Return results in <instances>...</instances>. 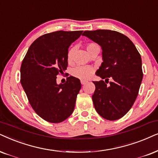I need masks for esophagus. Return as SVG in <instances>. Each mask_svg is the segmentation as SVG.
Wrapping results in <instances>:
<instances>
[{
	"instance_id": "esophagus-1",
	"label": "esophagus",
	"mask_w": 158,
	"mask_h": 158,
	"mask_svg": "<svg viewBox=\"0 0 158 158\" xmlns=\"http://www.w3.org/2000/svg\"><path fill=\"white\" fill-rule=\"evenodd\" d=\"M87 83V81H85V80H81V84L82 85H85V84Z\"/></svg>"
}]
</instances>
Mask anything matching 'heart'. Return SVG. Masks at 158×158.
Segmentation results:
<instances>
[{
  "mask_svg": "<svg viewBox=\"0 0 158 158\" xmlns=\"http://www.w3.org/2000/svg\"><path fill=\"white\" fill-rule=\"evenodd\" d=\"M86 49L89 54L95 49H99L96 44L89 43L86 45ZM74 55V48H70L67 52V60L69 63H72ZM95 72V68L90 65H78L71 71V74L81 80H87L90 78Z\"/></svg>",
  "mask_w": 158,
  "mask_h": 158,
  "instance_id": "obj_1",
  "label": "heart"
}]
</instances>
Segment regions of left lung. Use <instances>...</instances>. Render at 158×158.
<instances>
[{
  "label": "left lung",
  "instance_id": "1",
  "mask_svg": "<svg viewBox=\"0 0 158 158\" xmlns=\"http://www.w3.org/2000/svg\"><path fill=\"white\" fill-rule=\"evenodd\" d=\"M82 35L102 49L103 63L96 75L103 80L93 81L95 110L108 120H116L127 113L139 94L143 79L141 55L126 35L110 30L86 31ZM109 77L112 81L108 83Z\"/></svg>",
  "mask_w": 158,
  "mask_h": 158
}]
</instances>
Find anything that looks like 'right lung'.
<instances>
[{
	"instance_id": "add662e5",
	"label": "right lung",
	"mask_w": 158,
	"mask_h": 158,
	"mask_svg": "<svg viewBox=\"0 0 158 158\" xmlns=\"http://www.w3.org/2000/svg\"><path fill=\"white\" fill-rule=\"evenodd\" d=\"M82 31H59L47 33L33 41L20 68V81L35 112L44 120L59 123L71 116L81 89L80 80L72 76L57 85V76L68 66L70 45Z\"/></svg>"
}]
</instances>
